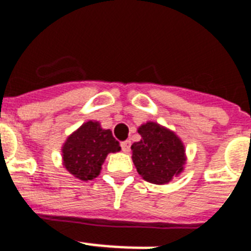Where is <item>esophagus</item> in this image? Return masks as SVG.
Here are the masks:
<instances>
[{"label": "esophagus", "instance_id": "obj_1", "mask_svg": "<svg viewBox=\"0 0 251 251\" xmlns=\"http://www.w3.org/2000/svg\"><path fill=\"white\" fill-rule=\"evenodd\" d=\"M130 146H131V142H130V140H125V142H122V143H121L122 151H124L125 153H129Z\"/></svg>", "mask_w": 251, "mask_h": 251}]
</instances>
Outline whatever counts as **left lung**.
<instances>
[{"mask_svg":"<svg viewBox=\"0 0 251 251\" xmlns=\"http://www.w3.org/2000/svg\"><path fill=\"white\" fill-rule=\"evenodd\" d=\"M138 132L142 139L131 146L132 162L144 180L166 184L183 172L185 150L175 132L151 121L139 126Z\"/></svg>","mask_w":251,"mask_h":251,"instance_id":"left-lung-1","label":"left lung"}]
</instances>
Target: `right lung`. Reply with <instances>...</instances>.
Wrapping results in <instances>:
<instances>
[{
    "label": "right lung",
    "mask_w": 251,
    "mask_h": 251,
    "mask_svg": "<svg viewBox=\"0 0 251 251\" xmlns=\"http://www.w3.org/2000/svg\"><path fill=\"white\" fill-rule=\"evenodd\" d=\"M121 150L109 129H101L99 122L87 121L67 138L63 144V165L73 176L93 180L101 170L108 153Z\"/></svg>",
    "instance_id": "1"
}]
</instances>
